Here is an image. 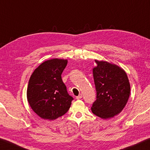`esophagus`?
<instances>
[{
    "label": "esophagus",
    "instance_id": "obj_1",
    "mask_svg": "<svg viewBox=\"0 0 150 150\" xmlns=\"http://www.w3.org/2000/svg\"><path fill=\"white\" fill-rule=\"evenodd\" d=\"M82 98V94H80L79 95H78V96H76V99H80V98Z\"/></svg>",
    "mask_w": 150,
    "mask_h": 150
}]
</instances>
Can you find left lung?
I'll return each instance as SVG.
<instances>
[{"mask_svg": "<svg viewBox=\"0 0 150 150\" xmlns=\"http://www.w3.org/2000/svg\"><path fill=\"white\" fill-rule=\"evenodd\" d=\"M93 77L96 99L92 112L102 119H109L122 111L130 94V84L123 69L107 62L95 60Z\"/></svg>", "mask_w": 150, "mask_h": 150, "instance_id": "8db88e82", "label": "left lung"}]
</instances>
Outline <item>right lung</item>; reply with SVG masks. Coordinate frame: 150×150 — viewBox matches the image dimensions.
I'll use <instances>...</instances> for the list:
<instances>
[{"label": "right lung", "mask_w": 150, "mask_h": 150, "mask_svg": "<svg viewBox=\"0 0 150 150\" xmlns=\"http://www.w3.org/2000/svg\"><path fill=\"white\" fill-rule=\"evenodd\" d=\"M67 64V59H49L40 64L30 77L27 100L41 118L54 120L70 109L73 97L68 93L61 76Z\"/></svg>", "instance_id": "right-lung-1"}]
</instances>
